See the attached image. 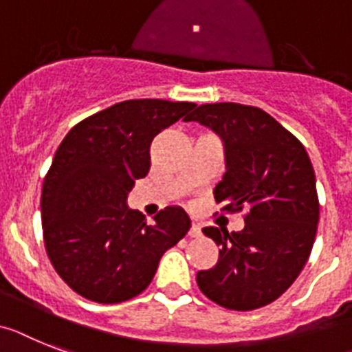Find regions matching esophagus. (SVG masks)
Returning a JSON list of instances; mask_svg holds the SVG:
<instances>
[{
	"label": "esophagus",
	"mask_w": 352,
	"mask_h": 352,
	"mask_svg": "<svg viewBox=\"0 0 352 352\" xmlns=\"http://www.w3.org/2000/svg\"><path fill=\"white\" fill-rule=\"evenodd\" d=\"M200 234H202V231H200L199 223H191V229H190V236H191V238H199Z\"/></svg>",
	"instance_id": "34e87169"
}]
</instances>
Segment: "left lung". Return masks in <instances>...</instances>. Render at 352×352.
I'll list each match as a JSON object with an SVG mask.
<instances>
[{
  "label": "left lung",
  "instance_id": "1",
  "mask_svg": "<svg viewBox=\"0 0 352 352\" xmlns=\"http://www.w3.org/2000/svg\"><path fill=\"white\" fill-rule=\"evenodd\" d=\"M188 121L209 126L223 141L226 173L214 188L221 211H245V227H206L220 245L217 265L197 274L212 302L250 311L279 299L311 252L318 197L311 161L297 138L268 112L241 103H206Z\"/></svg>",
  "mask_w": 352,
  "mask_h": 352
}]
</instances>
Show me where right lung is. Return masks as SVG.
<instances>
[{
  "label": "right lung",
  "instance_id": "add662e5",
  "mask_svg": "<svg viewBox=\"0 0 352 352\" xmlns=\"http://www.w3.org/2000/svg\"><path fill=\"white\" fill-rule=\"evenodd\" d=\"M195 107L126 100L85 118L62 140L44 179L41 218L50 261L71 290L100 304L132 299L190 231L182 208H164L148 226L126 197L148 173L153 138Z\"/></svg>",
  "mask_w": 352,
  "mask_h": 352
}]
</instances>
